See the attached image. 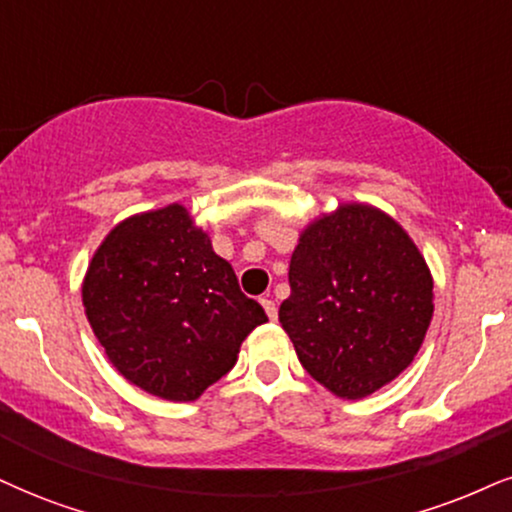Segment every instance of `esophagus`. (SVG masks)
Returning <instances> with one entry per match:
<instances>
[{
	"label": "esophagus",
	"mask_w": 512,
	"mask_h": 512,
	"mask_svg": "<svg viewBox=\"0 0 512 512\" xmlns=\"http://www.w3.org/2000/svg\"><path fill=\"white\" fill-rule=\"evenodd\" d=\"M261 306H263V311L268 313V318L275 323V320H277V306H275V301H270L268 296H266V299H261Z\"/></svg>",
	"instance_id": "obj_1"
}]
</instances>
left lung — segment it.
I'll use <instances>...</instances> for the list:
<instances>
[{"instance_id": "8db88e82", "label": "left lung", "mask_w": 512, "mask_h": 512, "mask_svg": "<svg viewBox=\"0 0 512 512\" xmlns=\"http://www.w3.org/2000/svg\"><path fill=\"white\" fill-rule=\"evenodd\" d=\"M280 323L308 375L363 399L418 356L434 313L425 256L389 213L339 204L299 235Z\"/></svg>"}]
</instances>
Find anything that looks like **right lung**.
<instances>
[{"label": "right lung", "mask_w": 512, "mask_h": 512, "mask_svg": "<svg viewBox=\"0 0 512 512\" xmlns=\"http://www.w3.org/2000/svg\"><path fill=\"white\" fill-rule=\"evenodd\" d=\"M82 306L113 368L166 401H197L268 323L182 204L113 227L87 266Z\"/></svg>", "instance_id": "1"}]
</instances>
